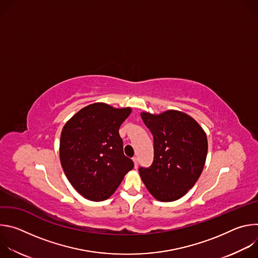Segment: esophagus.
Listing matches in <instances>:
<instances>
[{"mask_svg": "<svg viewBox=\"0 0 258 258\" xmlns=\"http://www.w3.org/2000/svg\"><path fill=\"white\" fill-rule=\"evenodd\" d=\"M133 161H134V164H135V168L138 167V158L137 157H134L133 158Z\"/></svg>", "mask_w": 258, "mask_h": 258, "instance_id": "esophagus-1", "label": "esophagus"}]
</instances>
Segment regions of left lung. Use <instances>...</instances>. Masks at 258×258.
<instances>
[{
	"mask_svg": "<svg viewBox=\"0 0 258 258\" xmlns=\"http://www.w3.org/2000/svg\"><path fill=\"white\" fill-rule=\"evenodd\" d=\"M141 117L154 140L152 164L139 168L142 180L157 200H177L195 185L203 170L206 134L195 119L176 110L157 115L142 112Z\"/></svg>",
	"mask_w": 258,
	"mask_h": 258,
	"instance_id": "8db88e82",
	"label": "left lung"
}]
</instances>
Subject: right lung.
Returning a JSON list of instances; mask_svg holds the SVG:
<instances>
[{
	"label": "right lung",
	"mask_w": 258,
	"mask_h": 258,
	"mask_svg": "<svg viewBox=\"0 0 258 258\" xmlns=\"http://www.w3.org/2000/svg\"><path fill=\"white\" fill-rule=\"evenodd\" d=\"M132 109L108 104H91L73 115L60 138V161L69 182L91 201L111 196L134 167L123 154L119 136L121 123Z\"/></svg>",
	"instance_id": "obj_1"
}]
</instances>
